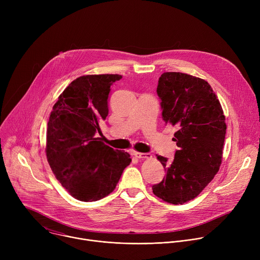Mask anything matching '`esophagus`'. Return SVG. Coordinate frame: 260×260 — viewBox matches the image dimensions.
Masks as SVG:
<instances>
[{"label": "esophagus", "mask_w": 260, "mask_h": 260, "mask_svg": "<svg viewBox=\"0 0 260 260\" xmlns=\"http://www.w3.org/2000/svg\"><path fill=\"white\" fill-rule=\"evenodd\" d=\"M134 155L137 158H151L152 155L150 153H141V152H134Z\"/></svg>", "instance_id": "esophagus-1"}]
</instances>
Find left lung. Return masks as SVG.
I'll return each mask as SVG.
<instances>
[{
  "instance_id": "8db88e82",
  "label": "left lung",
  "mask_w": 260,
  "mask_h": 260,
  "mask_svg": "<svg viewBox=\"0 0 260 260\" xmlns=\"http://www.w3.org/2000/svg\"><path fill=\"white\" fill-rule=\"evenodd\" d=\"M157 95L162 119L176 125L173 140L179 147L172 161L156 155L165 168L153 193L173 205L197 198L219 171L226 134L223 110L211 85L180 72L159 77Z\"/></svg>"
}]
</instances>
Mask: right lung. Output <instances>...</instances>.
<instances>
[{"label": "right lung", "mask_w": 260, "mask_h": 260, "mask_svg": "<svg viewBox=\"0 0 260 260\" xmlns=\"http://www.w3.org/2000/svg\"><path fill=\"white\" fill-rule=\"evenodd\" d=\"M121 78L117 74L81 76L69 84L51 111L46 131L48 164L62 187L82 202L112 192L132 161L127 152L95 138L108 116L110 87Z\"/></svg>", "instance_id": "add662e5"}]
</instances>
